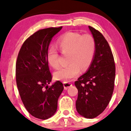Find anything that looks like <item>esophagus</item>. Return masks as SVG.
Masks as SVG:
<instances>
[{"label": "esophagus", "mask_w": 131, "mask_h": 131, "mask_svg": "<svg viewBox=\"0 0 131 131\" xmlns=\"http://www.w3.org/2000/svg\"><path fill=\"white\" fill-rule=\"evenodd\" d=\"M64 87L65 89H67L69 87H70L71 85H72V83H70V82H64Z\"/></svg>", "instance_id": "obj_1"}]
</instances>
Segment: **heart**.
Instances as JSON below:
<instances>
[{
	"label": "heart",
	"instance_id": "b5f03b06",
	"mask_svg": "<svg viewBox=\"0 0 131 131\" xmlns=\"http://www.w3.org/2000/svg\"><path fill=\"white\" fill-rule=\"evenodd\" d=\"M57 45L62 54H69L68 63L70 64L54 73L56 79L69 81L78 76L81 70L85 71L90 67L96 50L95 40L92 35L68 31L58 37ZM59 58V53L55 48L48 50V62L54 69L60 67Z\"/></svg>",
	"mask_w": 131,
	"mask_h": 131
}]
</instances>
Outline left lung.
<instances>
[{
  "label": "left lung",
  "mask_w": 131,
  "mask_h": 131,
  "mask_svg": "<svg viewBox=\"0 0 131 131\" xmlns=\"http://www.w3.org/2000/svg\"><path fill=\"white\" fill-rule=\"evenodd\" d=\"M96 42L95 56L88 70L74 82L78 90L76 102L79 114L88 119L97 117L110 101L116 68L110 46L97 30L89 26Z\"/></svg>",
  "instance_id": "left-lung-1"
}]
</instances>
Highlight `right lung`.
Returning a JSON list of instances; mask_svg holds the SVG:
<instances>
[{
    "label": "right lung",
    "instance_id": "right-lung-1",
    "mask_svg": "<svg viewBox=\"0 0 131 131\" xmlns=\"http://www.w3.org/2000/svg\"><path fill=\"white\" fill-rule=\"evenodd\" d=\"M62 27L44 28L36 32L23 43L16 62V82L23 104L34 117L45 120L56 112L58 100L64 89L52 80L47 53L53 36Z\"/></svg>",
    "mask_w": 131,
    "mask_h": 131
}]
</instances>
